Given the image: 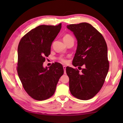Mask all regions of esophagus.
Listing matches in <instances>:
<instances>
[{
  "mask_svg": "<svg viewBox=\"0 0 123 123\" xmlns=\"http://www.w3.org/2000/svg\"><path fill=\"white\" fill-rule=\"evenodd\" d=\"M63 69H64V73H65V74H66V66H63Z\"/></svg>",
  "mask_w": 123,
  "mask_h": 123,
  "instance_id": "esophagus-1",
  "label": "esophagus"
}]
</instances>
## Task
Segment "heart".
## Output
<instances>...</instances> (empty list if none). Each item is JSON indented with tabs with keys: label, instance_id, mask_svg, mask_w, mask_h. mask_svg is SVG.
I'll return each instance as SVG.
<instances>
[{
	"label": "heart",
	"instance_id": "b5f03b06",
	"mask_svg": "<svg viewBox=\"0 0 123 123\" xmlns=\"http://www.w3.org/2000/svg\"><path fill=\"white\" fill-rule=\"evenodd\" d=\"M71 38H73L71 35H69V34H66L63 36V41H67V40H69ZM60 60L61 61V62H63V63H66V62H67V60L65 59L64 58H63V57H61V58H60Z\"/></svg>",
	"mask_w": 123,
	"mask_h": 123
}]
</instances>
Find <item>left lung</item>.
<instances>
[{
    "label": "left lung",
    "mask_w": 123,
    "mask_h": 123,
    "mask_svg": "<svg viewBox=\"0 0 123 123\" xmlns=\"http://www.w3.org/2000/svg\"><path fill=\"white\" fill-rule=\"evenodd\" d=\"M77 40L72 64L81 69L66 68L70 92L80 100H88L97 93L105 82L109 70L107 46L104 37L87 23L67 25ZM85 68H80L83 65Z\"/></svg>",
    "instance_id": "1"
}]
</instances>
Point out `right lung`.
I'll return each instance as SVG.
<instances>
[{
    "label": "right lung",
    "mask_w": 123,
    "mask_h": 123,
    "mask_svg": "<svg viewBox=\"0 0 123 123\" xmlns=\"http://www.w3.org/2000/svg\"><path fill=\"white\" fill-rule=\"evenodd\" d=\"M61 27V23L56 26H38L23 36L18 44V76L25 90L35 100H46L53 96L60 78L63 74V66L58 62L49 67H43Z\"/></svg>",
    "instance_id": "add662e5"
}]
</instances>
